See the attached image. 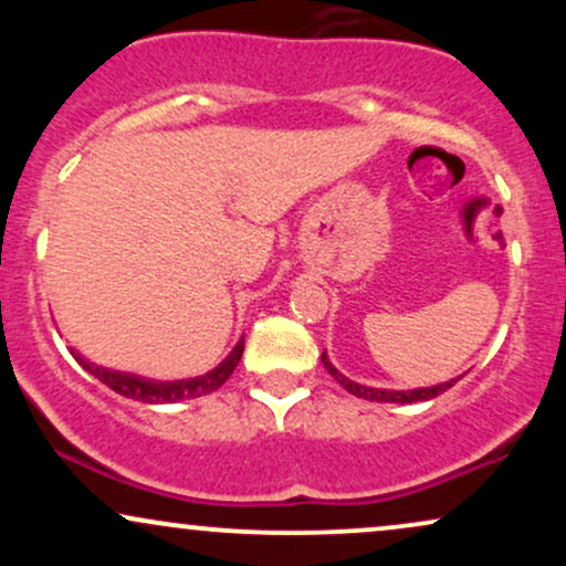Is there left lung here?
I'll return each instance as SVG.
<instances>
[{
  "label": "left lung",
  "instance_id": "1",
  "mask_svg": "<svg viewBox=\"0 0 566 566\" xmlns=\"http://www.w3.org/2000/svg\"><path fill=\"white\" fill-rule=\"evenodd\" d=\"M322 361L324 367H327V373L333 375V378L340 382L343 388H346L348 394L359 396V399H367V401H394V405H412V401H428L433 399V396L444 394L447 388H452L454 382H458L460 378H454L450 382H441V386H433V388H415V391H382V388H369V386H359V382L348 380L346 375L337 373V369L329 365L327 354H322Z\"/></svg>",
  "mask_w": 566,
  "mask_h": 566
}]
</instances>
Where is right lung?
I'll use <instances>...</instances> for the list:
<instances>
[{"instance_id": "obj_1", "label": "right lung", "mask_w": 566, "mask_h": 566, "mask_svg": "<svg viewBox=\"0 0 566 566\" xmlns=\"http://www.w3.org/2000/svg\"><path fill=\"white\" fill-rule=\"evenodd\" d=\"M242 350H244V340H239L237 348L231 350L229 359H226L218 369H212V373L201 375V378L178 380V382H154V380L135 378V375L112 373V369H103V367L90 365V361H84L82 356H76V354L74 356H76V359H80V365L87 369L90 375H95L97 380L106 382V386L112 388V391L127 396V399L143 401V405H165V401L197 399V396L218 391V388L231 378L233 369H237L239 359H242Z\"/></svg>"}]
</instances>
